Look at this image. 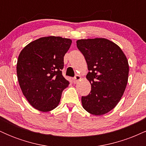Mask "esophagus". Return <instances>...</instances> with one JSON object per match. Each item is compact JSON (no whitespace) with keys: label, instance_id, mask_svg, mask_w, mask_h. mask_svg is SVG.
I'll return each mask as SVG.
<instances>
[{"label":"esophagus","instance_id":"34e87169","mask_svg":"<svg viewBox=\"0 0 146 146\" xmlns=\"http://www.w3.org/2000/svg\"><path fill=\"white\" fill-rule=\"evenodd\" d=\"M80 80H81V77H80V75H76L75 76L74 79H73V82H74V83H77L79 81H80Z\"/></svg>","mask_w":146,"mask_h":146}]
</instances>
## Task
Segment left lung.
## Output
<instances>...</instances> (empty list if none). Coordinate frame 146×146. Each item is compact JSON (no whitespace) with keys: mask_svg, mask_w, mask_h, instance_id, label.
<instances>
[{"mask_svg":"<svg viewBox=\"0 0 146 146\" xmlns=\"http://www.w3.org/2000/svg\"><path fill=\"white\" fill-rule=\"evenodd\" d=\"M76 43L86 61V79L91 84L89 95L82 97V106L92 115H104L116 106L124 93L128 60L118 45L106 38L81 39Z\"/></svg>","mask_w":146,"mask_h":146,"instance_id":"left-lung-1","label":"left lung"}]
</instances>
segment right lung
<instances>
[{
    "label": "right lung",
    "mask_w": 146,
    "mask_h": 146,
    "mask_svg": "<svg viewBox=\"0 0 146 146\" xmlns=\"http://www.w3.org/2000/svg\"><path fill=\"white\" fill-rule=\"evenodd\" d=\"M72 40L48 36L31 42L21 51L16 71L24 96L34 108L48 112L59 104L69 82L63 77L64 56Z\"/></svg>",
    "instance_id": "1"
}]
</instances>
